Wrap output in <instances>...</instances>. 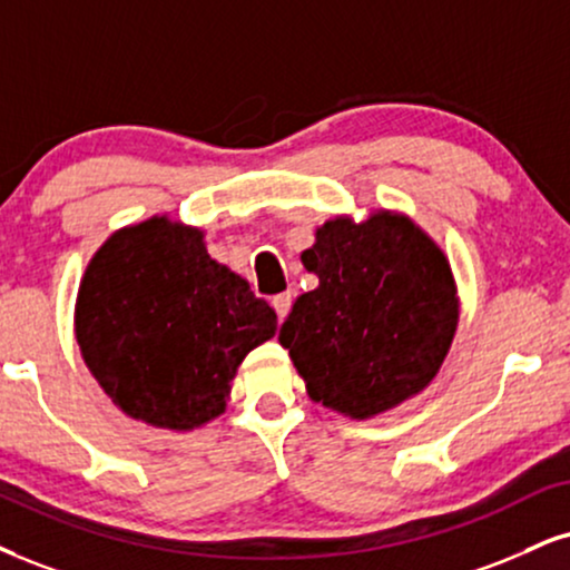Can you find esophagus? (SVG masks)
I'll return each instance as SVG.
<instances>
[{"mask_svg": "<svg viewBox=\"0 0 570 570\" xmlns=\"http://www.w3.org/2000/svg\"><path fill=\"white\" fill-rule=\"evenodd\" d=\"M291 304H293L291 293H279V296L272 298V306H274V312H277V320L279 322L287 317V312H291Z\"/></svg>", "mask_w": 570, "mask_h": 570, "instance_id": "34e87169", "label": "esophagus"}]
</instances>
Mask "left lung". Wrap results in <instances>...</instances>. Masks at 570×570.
Instances as JSON below:
<instances>
[{"instance_id":"left-lung-1","label":"left lung","mask_w":570,"mask_h":570,"mask_svg":"<svg viewBox=\"0 0 570 570\" xmlns=\"http://www.w3.org/2000/svg\"><path fill=\"white\" fill-rule=\"evenodd\" d=\"M301 262L320 277L296 298L279 343L312 402L370 420L423 393L439 375L460 296L446 253L402 210L364 222L341 214L314 232Z\"/></svg>"}]
</instances>
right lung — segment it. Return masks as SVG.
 <instances>
[{"label":"right lung","instance_id":"1","mask_svg":"<svg viewBox=\"0 0 570 570\" xmlns=\"http://www.w3.org/2000/svg\"><path fill=\"white\" fill-rule=\"evenodd\" d=\"M73 333L118 410L185 433L227 410L237 367L277 333V314L208 256L206 232L156 214L89 258Z\"/></svg>","mask_w":570,"mask_h":570}]
</instances>
